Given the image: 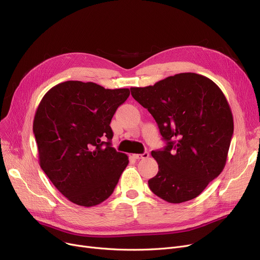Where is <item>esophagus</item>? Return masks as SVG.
Wrapping results in <instances>:
<instances>
[{
  "label": "esophagus",
  "mask_w": 260,
  "mask_h": 260,
  "mask_svg": "<svg viewBox=\"0 0 260 260\" xmlns=\"http://www.w3.org/2000/svg\"><path fill=\"white\" fill-rule=\"evenodd\" d=\"M150 156V154L148 152H145L143 154H133V157L135 159H144V158H148Z\"/></svg>",
  "instance_id": "obj_1"
}]
</instances>
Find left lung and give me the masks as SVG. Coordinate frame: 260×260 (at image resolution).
<instances>
[{"mask_svg":"<svg viewBox=\"0 0 260 260\" xmlns=\"http://www.w3.org/2000/svg\"><path fill=\"white\" fill-rule=\"evenodd\" d=\"M131 92L167 141L164 150L151 153L158 164L149 179L152 192L174 204L197 198L228 159L234 119L222 90L208 77L188 72L132 87Z\"/></svg>","mask_w":260,"mask_h":260,"instance_id":"obj_1","label":"left lung"}]
</instances>
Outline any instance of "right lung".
Here are the masks:
<instances>
[{
    "label": "right lung",
    "instance_id": "1",
    "mask_svg": "<svg viewBox=\"0 0 260 260\" xmlns=\"http://www.w3.org/2000/svg\"><path fill=\"white\" fill-rule=\"evenodd\" d=\"M128 96L127 88L67 81L40 101L32 123L39 165L76 205L91 207L108 199L128 165L127 155L110 145V121Z\"/></svg>",
    "mask_w": 260,
    "mask_h": 260
}]
</instances>
